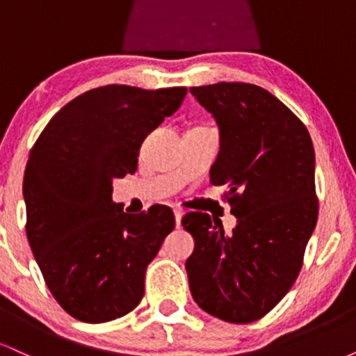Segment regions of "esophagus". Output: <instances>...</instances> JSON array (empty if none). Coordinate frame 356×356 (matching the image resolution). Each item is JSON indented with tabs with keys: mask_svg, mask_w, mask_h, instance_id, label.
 I'll return each instance as SVG.
<instances>
[{
	"mask_svg": "<svg viewBox=\"0 0 356 356\" xmlns=\"http://www.w3.org/2000/svg\"><path fill=\"white\" fill-rule=\"evenodd\" d=\"M174 216H175V224H177V227H181V220H182V216H184V209H181V207L174 209Z\"/></svg>",
	"mask_w": 356,
	"mask_h": 356,
	"instance_id": "1",
	"label": "esophagus"
}]
</instances>
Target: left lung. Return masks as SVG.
I'll list each match as a JSON object with an SVG mask.
<instances>
[{
    "instance_id": "left-lung-1",
    "label": "left lung",
    "mask_w": 356,
    "mask_h": 356,
    "mask_svg": "<svg viewBox=\"0 0 356 356\" xmlns=\"http://www.w3.org/2000/svg\"><path fill=\"white\" fill-rule=\"evenodd\" d=\"M219 125L211 184L238 218L232 232L207 212H187L192 298L229 323H252L295 284L318 220L314 149L303 122L268 90L239 81L192 87Z\"/></svg>"
}]
</instances>
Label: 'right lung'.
<instances>
[{"label": "right lung", "mask_w": 356, "mask_h": 356, "mask_svg": "<svg viewBox=\"0 0 356 356\" xmlns=\"http://www.w3.org/2000/svg\"><path fill=\"white\" fill-rule=\"evenodd\" d=\"M186 87L107 85L65 105L36 138L24 170L26 236L48 289L70 316L117 320L144 296L145 271L175 227L170 207L140 214L112 201L147 137L181 107Z\"/></svg>", "instance_id": "right-lung-1"}]
</instances>
